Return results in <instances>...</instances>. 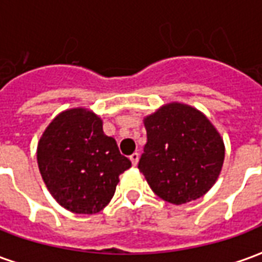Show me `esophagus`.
I'll use <instances>...</instances> for the list:
<instances>
[{
	"label": "esophagus",
	"instance_id": "obj_1",
	"mask_svg": "<svg viewBox=\"0 0 262 262\" xmlns=\"http://www.w3.org/2000/svg\"><path fill=\"white\" fill-rule=\"evenodd\" d=\"M139 157H140V156H139V153H136V151H135V153L132 154V156H130L132 164H133V165H137V163H139Z\"/></svg>",
	"mask_w": 262,
	"mask_h": 262
}]
</instances>
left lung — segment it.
Wrapping results in <instances>:
<instances>
[{
    "instance_id": "left-lung-1",
    "label": "left lung",
    "mask_w": 262,
    "mask_h": 262,
    "mask_svg": "<svg viewBox=\"0 0 262 262\" xmlns=\"http://www.w3.org/2000/svg\"><path fill=\"white\" fill-rule=\"evenodd\" d=\"M147 143L139 170L153 192L182 205L212 188L225 160V144L208 118L182 103H170L144 119Z\"/></svg>"
}]
</instances>
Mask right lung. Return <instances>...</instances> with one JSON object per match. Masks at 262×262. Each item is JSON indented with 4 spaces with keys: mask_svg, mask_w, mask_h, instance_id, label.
Wrapping results in <instances>:
<instances>
[{
    "mask_svg": "<svg viewBox=\"0 0 262 262\" xmlns=\"http://www.w3.org/2000/svg\"><path fill=\"white\" fill-rule=\"evenodd\" d=\"M37 164L46 187L73 213L101 212L114 196L119 176L130 168L102 120L91 111L61 112L48 126L37 146Z\"/></svg>",
    "mask_w": 262,
    "mask_h": 262,
    "instance_id": "right-lung-1",
    "label": "right lung"
}]
</instances>
